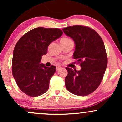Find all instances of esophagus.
Here are the masks:
<instances>
[{
	"label": "esophagus",
	"mask_w": 122,
	"mask_h": 122,
	"mask_svg": "<svg viewBox=\"0 0 122 122\" xmlns=\"http://www.w3.org/2000/svg\"><path fill=\"white\" fill-rule=\"evenodd\" d=\"M61 68H62V67H61V66H57L56 67V70H57V71H58V70L61 69Z\"/></svg>",
	"instance_id": "esophagus-1"
}]
</instances>
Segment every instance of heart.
<instances>
[{
  "label": "heart",
  "instance_id": "heart-1",
  "mask_svg": "<svg viewBox=\"0 0 122 122\" xmlns=\"http://www.w3.org/2000/svg\"><path fill=\"white\" fill-rule=\"evenodd\" d=\"M65 39H69V38H62V40H65Z\"/></svg>",
  "mask_w": 122,
  "mask_h": 122
}]
</instances>
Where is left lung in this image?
<instances>
[{"label": "left lung", "instance_id": "left-lung-1", "mask_svg": "<svg viewBox=\"0 0 122 122\" xmlns=\"http://www.w3.org/2000/svg\"><path fill=\"white\" fill-rule=\"evenodd\" d=\"M75 43L73 58L80 63L81 70L66 68L65 79L68 91L77 96L89 95L101 83L107 66L104 44L97 32L90 27L75 25L62 29Z\"/></svg>", "mask_w": 122, "mask_h": 122}]
</instances>
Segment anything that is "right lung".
Listing matches in <instances>:
<instances>
[{
    "instance_id": "obj_1",
    "label": "right lung",
    "mask_w": 122,
    "mask_h": 122,
    "mask_svg": "<svg viewBox=\"0 0 122 122\" xmlns=\"http://www.w3.org/2000/svg\"><path fill=\"white\" fill-rule=\"evenodd\" d=\"M62 34L57 28L39 27L29 31L17 42L13 51L12 72L18 87L25 94L36 97L48 90L56 67H46L41 60L50 43Z\"/></svg>"
}]
</instances>
